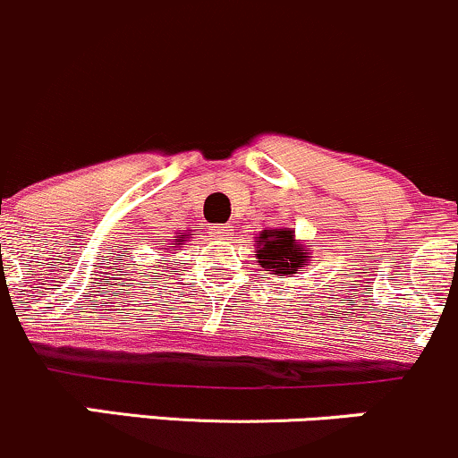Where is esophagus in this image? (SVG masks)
<instances>
[{
	"label": "esophagus",
	"mask_w": 458,
	"mask_h": 458,
	"mask_svg": "<svg viewBox=\"0 0 458 458\" xmlns=\"http://www.w3.org/2000/svg\"><path fill=\"white\" fill-rule=\"evenodd\" d=\"M208 234L215 241H228L230 237H233V233H230V225H213V228L208 230Z\"/></svg>",
	"instance_id": "1"
}]
</instances>
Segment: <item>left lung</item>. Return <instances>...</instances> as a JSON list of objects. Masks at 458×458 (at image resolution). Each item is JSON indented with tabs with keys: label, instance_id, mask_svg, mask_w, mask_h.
<instances>
[{
	"label": "left lung",
	"instance_id": "8db88e82",
	"mask_svg": "<svg viewBox=\"0 0 458 458\" xmlns=\"http://www.w3.org/2000/svg\"><path fill=\"white\" fill-rule=\"evenodd\" d=\"M256 245H259V252H256L259 265L269 274H298L309 263V248L298 243L295 230L291 228L263 230L256 237Z\"/></svg>",
	"mask_w": 458,
	"mask_h": 458
}]
</instances>
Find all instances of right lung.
I'll return each mask as SVG.
<instances>
[{
    "label": "right lung",
    "mask_w": 458,
    "mask_h": 458,
    "mask_svg": "<svg viewBox=\"0 0 458 458\" xmlns=\"http://www.w3.org/2000/svg\"><path fill=\"white\" fill-rule=\"evenodd\" d=\"M189 239V234H184V233H180V234H175V237L169 241L167 245H165V248H160V250H165V252H174V250H178V248H182L184 245V241Z\"/></svg>",
    "instance_id": "add662e5"
}]
</instances>
